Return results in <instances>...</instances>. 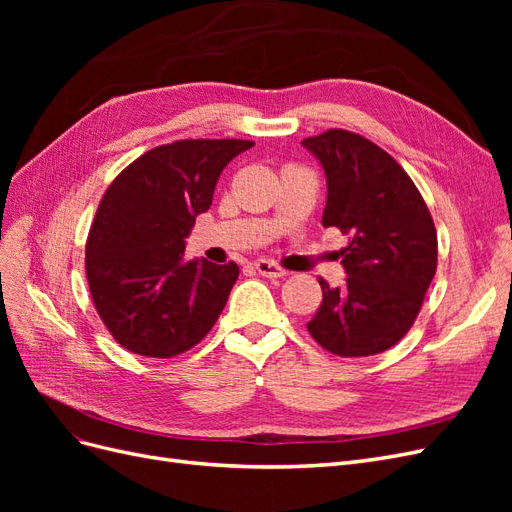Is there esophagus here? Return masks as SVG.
Returning <instances> with one entry per match:
<instances>
[{"instance_id":"34e87169","label":"esophagus","mask_w":512,"mask_h":512,"mask_svg":"<svg viewBox=\"0 0 512 512\" xmlns=\"http://www.w3.org/2000/svg\"><path fill=\"white\" fill-rule=\"evenodd\" d=\"M254 269L260 275L271 277V280H277V277H284L286 275V271L282 267H277L275 262H271V260H258V262H254Z\"/></svg>"}]
</instances>
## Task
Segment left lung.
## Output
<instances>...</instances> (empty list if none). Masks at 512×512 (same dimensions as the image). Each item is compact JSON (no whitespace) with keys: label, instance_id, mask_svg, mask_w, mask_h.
I'll return each mask as SVG.
<instances>
[{"label":"left lung","instance_id":"1","mask_svg":"<svg viewBox=\"0 0 512 512\" xmlns=\"http://www.w3.org/2000/svg\"><path fill=\"white\" fill-rule=\"evenodd\" d=\"M327 177L322 226L348 237L337 256L344 286L320 280L322 305L307 322L339 356L389 350L408 333L436 275L438 235L421 192L389 153L367 138L329 130L301 143Z\"/></svg>","mask_w":512,"mask_h":512}]
</instances>
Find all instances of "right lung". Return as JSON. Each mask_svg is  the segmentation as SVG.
<instances>
[{
  "mask_svg": "<svg viewBox=\"0 0 512 512\" xmlns=\"http://www.w3.org/2000/svg\"><path fill=\"white\" fill-rule=\"evenodd\" d=\"M252 141H177L143 153L108 185L85 262L91 299L117 342L168 359L196 346L220 318L235 262L185 260V239L213 203L226 164Z\"/></svg>",
  "mask_w": 512,
  "mask_h": 512,
  "instance_id": "right-lung-1",
  "label": "right lung"
}]
</instances>
